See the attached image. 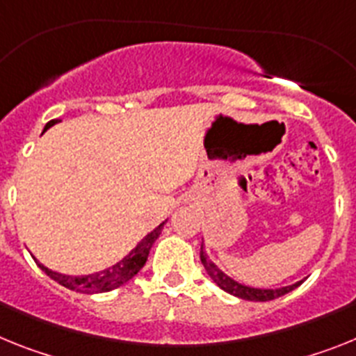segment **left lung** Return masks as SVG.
I'll return each mask as SVG.
<instances>
[{
	"instance_id": "obj_1",
	"label": "left lung",
	"mask_w": 356,
	"mask_h": 356,
	"mask_svg": "<svg viewBox=\"0 0 356 356\" xmlns=\"http://www.w3.org/2000/svg\"><path fill=\"white\" fill-rule=\"evenodd\" d=\"M200 261H202L204 268H206V272L209 274V277H211L224 292L231 293V296H236V298L240 299H245V301H272V299L281 298V296L292 292L293 289H298L302 283V281H298V283L280 286V289H258V286L240 283V281H236L234 277L227 276L222 268H218V265H215L211 259L208 258V254L204 251V240L202 245H200Z\"/></svg>"
}]
</instances>
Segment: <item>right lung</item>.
Returning <instances> with one entry per match:
<instances>
[{"mask_svg": "<svg viewBox=\"0 0 356 356\" xmlns=\"http://www.w3.org/2000/svg\"><path fill=\"white\" fill-rule=\"evenodd\" d=\"M55 123H58V120H49L46 123L44 131H48L49 127H54ZM166 224L165 222H161L157 225L156 229L150 231L147 236L141 240L138 245L132 249L125 258H122L120 261H116L111 267L104 268V270L92 272V274H84V276H67V274H60V272H55L51 268L44 267L42 264L37 261L39 268L44 270L49 277L54 281H57L58 285L66 286L70 290H75V292H82V293H100V292H109V290L118 289V286L125 285L127 281H131L132 277L138 274V272L143 268L145 261L148 258V252L152 249L154 242H156L157 238H159L161 231H163V225Z\"/></svg>", "mask_w": 356, "mask_h": 356, "instance_id": "right-lung-1", "label": "right lung"}]
</instances>
